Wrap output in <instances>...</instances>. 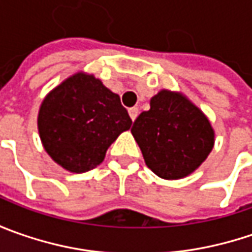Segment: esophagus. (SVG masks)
Listing matches in <instances>:
<instances>
[{"label": "esophagus", "mask_w": 252, "mask_h": 252, "mask_svg": "<svg viewBox=\"0 0 252 252\" xmlns=\"http://www.w3.org/2000/svg\"><path fill=\"white\" fill-rule=\"evenodd\" d=\"M129 115H130L131 121L133 122L136 121V118L139 116V108H137V106H133V108H130V109H129Z\"/></svg>", "instance_id": "34e87169"}]
</instances>
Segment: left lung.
<instances>
[{
  "instance_id": "1",
  "label": "left lung",
  "mask_w": 252,
  "mask_h": 252,
  "mask_svg": "<svg viewBox=\"0 0 252 252\" xmlns=\"http://www.w3.org/2000/svg\"><path fill=\"white\" fill-rule=\"evenodd\" d=\"M131 134L147 167L164 179L193 172L215 143L213 129L199 108L181 94L165 90L151 98L150 111L137 116Z\"/></svg>"
}]
</instances>
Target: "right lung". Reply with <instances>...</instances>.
<instances>
[{
  "label": "right lung",
  "mask_w": 252,
  "mask_h": 252,
  "mask_svg": "<svg viewBox=\"0 0 252 252\" xmlns=\"http://www.w3.org/2000/svg\"><path fill=\"white\" fill-rule=\"evenodd\" d=\"M44 150L71 172H87L99 165L108 147L131 119L118 94L94 75L78 73L50 92L37 119Z\"/></svg>",
  "instance_id": "right-lung-1"
}]
</instances>
